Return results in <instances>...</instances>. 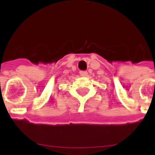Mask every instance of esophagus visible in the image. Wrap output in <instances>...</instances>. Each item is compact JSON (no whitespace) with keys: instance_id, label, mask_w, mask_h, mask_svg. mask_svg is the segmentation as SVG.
<instances>
[{"instance_id":"esophagus-1","label":"esophagus","mask_w":155,"mask_h":155,"mask_svg":"<svg viewBox=\"0 0 155 155\" xmlns=\"http://www.w3.org/2000/svg\"><path fill=\"white\" fill-rule=\"evenodd\" d=\"M80 75H81V76H86V75H87V72L86 71H80Z\"/></svg>"}]
</instances>
